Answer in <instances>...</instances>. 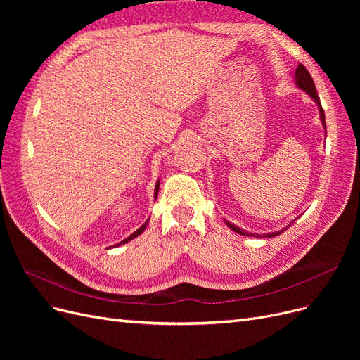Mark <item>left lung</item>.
I'll return each instance as SVG.
<instances>
[{
  "label": "left lung",
  "mask_w": 360,
  "mask_h": 360,
  "mask_svg": "<svg viewBox=\"0 0 360 360\" xmlns=\"http://www.w3.org/2000/svg\"><path fill=\"white\" fill-rule=\"evenodd\" d=\"M294 82H296V86L299 90H302V91H304L307 93L311 99L315 102V105H317V108H319V114H320V120H321V124H323V129H324V134L328 132V130H326V118H324V111H323V108H321V103H320V99H319V96H317V91H315V84H314V81H312V78H311V75H309V72L304 69V66H302V64H299V66L296 68V72H294ZM297 219V217H296ZM296 219H292L287 226H284L282 228V230H279V231H275V233H264V234H257V233H248V231H245V230H242L240 226H237V225H234V224H231L230 221H225V224H226V226L230 228V230H233L234 233H238V234H242V236H249V237H257V238H267V237H275V236H279L281 233H284L287 228L296 221Z\"/></svg>",
  "instance_id": "8db88e82"
}]
</instances>
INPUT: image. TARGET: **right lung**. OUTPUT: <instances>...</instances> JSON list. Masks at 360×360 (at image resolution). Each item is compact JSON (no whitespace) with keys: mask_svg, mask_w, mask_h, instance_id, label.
Wrapping results in <instances>:
<instances>
[{"mask_svg":"<svg viewBox=\"0 0 360 360\" xmlns=\"http://www.w3.org/2000/svg\"><path fill=\"white\" fill-rule=\"evenodd\" d=\"M159 186H160V180H158V181H156V186H155V200L158 198V193H159ZM148 221H150V217H148V219H147V221H146L143 225H141V226L138 228V230H136L135 233H132V234H130L129 237H126L124 240H122V242L117 243V245H114V246H110V248H117V246H122V245H124V243H127V242H130V240H134L135 237H138L139 234H143V233H144V230H146L147 225H148Z\"/></svg>","mask_w":360,"mask_h":360,"instance_id":"obj_1","label":"right lung"}]
</instances>
